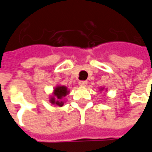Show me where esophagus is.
Here are the masks:
<instances>
[{
  "instance_id": "esophagus-1",
  "label": "esophagus",
  "mask_w": 152,
  "mask_h": 152,
  "mask_svg": "<svg viewBox=\"0 0 152 152\" xmlns=\"http://www.w3.org/2000/svg\"><path fill=\"white\" fill-rule=\"evenodd\" d=\"M79 85L80 86H86L87 85V81L86 80H80V81H79Z\"/></svg>"
}]
</instances>
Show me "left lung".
Masks as SVG:
<instances>
[{
	"mask_svg": "<svg viewBox=\"0 0 152 152\" xmlns=\"http://www.w3.org/2000/svg\"><path fill=\"white\" fill-rule=\"evenodd\" d=\"M101 90H102V89H101Z\"/></svg>",
	"mask_w": 152,
	"mask_h": 152,
	"instance_id": "8db88e82",
	"label": "left lung"
}]
</instances>
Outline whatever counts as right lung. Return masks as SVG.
Segmentation results:
<instances>
[{
	"label": "right lung",
	"instance_id": "right-lung-1",
	"mask_svg": "<svg viewBox=\"0 0 152 152\" xmlns=\"http://www.w3.org/2000/svg\"><path fill=\"white\" fill-rule=\"evenodd\" d=\"M69 93L66 86H57L53 90V96L50 98V102L52 104L62 107L63 105V99Z\"/></svg>",
	"mask_w": 152,
	"mask_h": 152
}]
</instances>
